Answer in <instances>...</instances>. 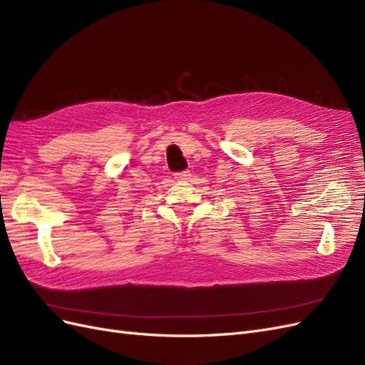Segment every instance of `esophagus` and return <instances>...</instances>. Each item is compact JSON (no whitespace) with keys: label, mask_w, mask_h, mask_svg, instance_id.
Instances as JSON below:
<instances>
[{"label":"esophagus","mask_w":365,"mask_h":365,"mask_svg":"<svg viewBox=\"0 0 365 365\" xmlns=\"http://www.w3.org/2000/svg\"><path fill=\"white\" fill-rule=\"evenodd\" d=\"M190 172L189 170H185V172H180V173H176L175 175V180L176 181H189L190 180Z\"/></svg>","instance_id":"esophagus-1"}]
</instances>
